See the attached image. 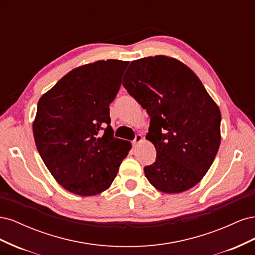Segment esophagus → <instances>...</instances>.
Segmentation results:
<instances>
[{
	"instance_id": "34e87169",
	"label": "esophagus",
	"mask_w": 255,
	"mask_h": 255,
	"mask_svg": "<svg viewBox=\"0 0 255 255\" xmlns=\"http://www.w3.org/2000/svg\"><path fill=\"white\" fill-rule=\"evenodd\" d=\"M142 140H143V137H142L140 134H138V135H136L135 139L133 140V144H134V145L139 144L140 142H142Z\"/></svg>"
}]
</instances>
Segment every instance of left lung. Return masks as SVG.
Returning a JSON list of instances; mask_svg holds the SVG:
<instances>
[{
    "label": "left lung",
    "mask_w": 255,
    "mask_h": 255,
    "mask_svg": "<svg viewBox=\"0 0 255 255\" xmlns=\"http://www.w3.org/2000/svg\"><path fill=\"white\" fill-rule=\"evenodd\" d=\"M122 85L151 118L145 139L155 146L156 159L144 167L146 179L166 194L194 187L221 141L220 110L202 82L181 60L156 55L133 60Z\"/></svg>",
    "instance_id": "obj_1"
}]
</instances>
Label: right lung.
I'll use <instances>...</instances> for the list:
<instances>
[{"instance_id":"1","label":"right lung","mask_w":255,"mask_h":255,"mask_svg":"<svg viewBox=\"0 0 255 255\" xmlns=\"http://www.w3.org/2000/svg\"><path fill=\"white\" fill-rule=\"evenodd\" d=\"M128 64L107 59L74 68L38 101L37 150L54 179L74 195L96 196L110 188L132 149L129 141L113 136L110 117Z\"/></svg>"}]
</instances>
